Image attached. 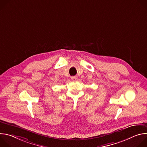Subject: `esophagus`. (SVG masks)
Returning <instances> with one entry per match:
<instances>
[{
	"label": "esophagus",
	"mask_w": 147,
	"mask_h": 147,
	"mask_svg": "<svg viewBox=\"0 0 147 147\" xmlns=\"http://www.w3.org/2000/svg\"><path fill=\"white\" fill-rule=\"evenodd\" d=\"M71 80L75 81V80H76V79H77V77H76V76H73V77H71Z\"/></svg>",
	"instance_id": "34e87169"
}]
</instances>
